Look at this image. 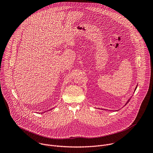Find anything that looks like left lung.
I'll return each instance as SVG.
<instances>
[{"mask_svg":"<svg viewBox=\"0 0 153 153\" xmlns=\"http://www.w3.org/2000/svg\"><path fill=\"white\" fill-rule=\"evenodd\" d=\"M137 86H136V88H135V90H136V88H137ZM135 90H134V91H135ZM129 100H130V99H129V100H128V101H127V102H126V104H125V105H126V104H127V103H128V102H129ZM103 110H104V109H103Z\"/></svg>","mask_w":153,"mask_h":153,"instance_id":"8db88e82","label":"left lung"}]
</instances>
